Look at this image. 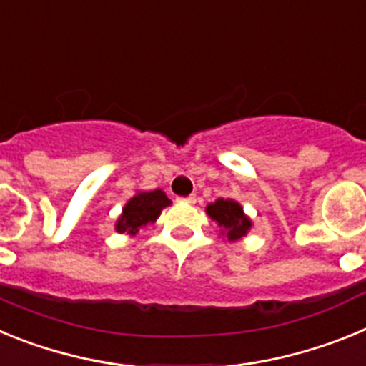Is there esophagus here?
<instances>
[{
	"label": "esophagus",
	"instance_id": "esophagus-1",
	"mask_svg": "<svg viewBox=\"0 0 366 366\" xmlns=\"http://www.w3.org/2000/svg\"><path fill=\"white\" fill-rule=\"evenodd\" d=\"M177 202H185V203H194V202H196V196H194V194H190V196H187V198H177Z\"/></svg>",
	"mask_w": 366,
	"mask_h": 366
}]
</instances>
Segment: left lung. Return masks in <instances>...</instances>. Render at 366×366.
Listing matches in <instances>:
<instances>
[{
  "label": "left lung",
  "mask_w": 366,
  "mask_h": 366,
  "mask_svg": "<svg viewBox=\"0 0 366 366\" xmlns=\"http://www.w3.org/2000/svg\"><path fill=\"white\" fill-rule=\"evenodd\" d=\"M207 214L211 216L212 222L218 223L219 232L227 236V240L231 242L244 238L253 225L251 219L245 216L240 203L229 198H219L211 205H207Z\"/></svg>",
  "instance_id": "8db88e82"
}]
</instances>
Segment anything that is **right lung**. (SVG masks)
Returning a JSON list of instances; mask_svg holds the SVG:
<instances>
[{
	"label": "right lung",
	"instance_id": "add662e5",
	"mask_svg": "<svg viewBox=\"0 0 366 366\" xmlns=\"http://www.w3.org/2000/svg\"><path fill=\"white\" fill-rule=\"evenodd\" d=\"M170 203L172 202L167 198V194L161 189L150 190V192H137L122 209V214L115 223V231L121 234L126 232V234L135 236L141 229L159 218L161 211Z\"/></svg>",
	"mask_w": 366,
	"mask_h": 366
}]
</instances>
